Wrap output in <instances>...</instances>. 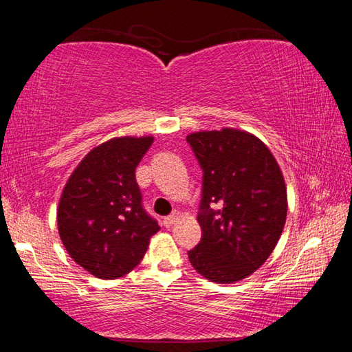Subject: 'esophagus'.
Returning <instances> with one entry per match:
<instances>
[{"mask_svg":"<svg viewBox=\"0 0 352 352\" xmlns=\"http://www.w3.org/2000/svg\"><path fill=\"white\" fill-rule=\"evenodd\" d=\"M180 217V211H174L172 214H169V216H166L164 219H163V223H164V226H170V225H174V222L175 220Z\"/></svg>","mask_w":352,"mask_h":352,"instance_id":"obj_1","label":"esophagus"}]
</instances>
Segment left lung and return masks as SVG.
I'll return each instance as SVG.
<instances>
[{
	"label": "left lung",
	"instance_id": "8db88e82",
	"mask_svg": "<svg viewBox=\"0 0 352 352\" xmlns=\"http://www.w3.org/2000/svg\"><path fill=\"white\" fill-rule=\"evenodd\" d=\"M186 141L204 172L201 239L188 252L189 262L214 283L241 281L264 264L283 233V174L264 142L247 132H197Z\"/></svg>",
	"mask_w": 352,
	"mask_h": 352
}]
</instances>
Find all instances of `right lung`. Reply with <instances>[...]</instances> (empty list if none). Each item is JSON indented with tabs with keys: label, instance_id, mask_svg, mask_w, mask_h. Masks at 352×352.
Masks as SVG:
<instances>
[{
	"label": "right lung",
	"instance_id": "right-lung-1",
	"mask_svg": "<svg viewBox=\"0 0 352 352\" xmlns=\"http://www.w3.org/2000/svg\"><path fill=\"white\" fill-rule=\"evenodd\" d=\"M152 142V136L104 142L82 160L63 189L58 234L74 262L94 276L115 279L132 272L160 230L135 177Z\"/></svg>",
	"mask_w": 352,
	"mask_h": 352
}]
</instances>
